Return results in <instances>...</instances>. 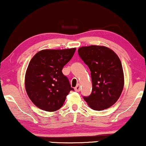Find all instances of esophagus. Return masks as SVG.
Returning <instances> with one entry per match:
<instances>
[{"label":"esophagus","instance_id":"34e87169","mask_svg":"<svg viewBox=\"0 0 146 146\" xmlns=\"http://www.w3.org/2000/svg\"><path fill=\"white\" fill-rule=\"evenodd\" d=\"M75 90L76 92H79V91H80V85L77 84V86L75 88Z\"/></svg>","mask_w":146,"mask_h":146}]
</instances>
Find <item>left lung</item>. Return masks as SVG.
Returning a JSON list of instances; mask_svg holds the SVG:
<instances>
[{
    "instance_id": "obj_1",
    "label": "left lung",
    "mask_w": 146,
    "mask_h": 146,
    "mask_svg": "<svg viewBox=\"0 0 146 146\" xmlns=\"http://www.w3.org/2000/svg\"><path fill=\"white\" fill-rule=\"evenodd\" d=\"M78 54L91 71L92 92L84 97L92 109L103 110L119 100L124 88V73L121 60L104 46L91 45L78 49Z\"/></svg>"
}]
</instances>
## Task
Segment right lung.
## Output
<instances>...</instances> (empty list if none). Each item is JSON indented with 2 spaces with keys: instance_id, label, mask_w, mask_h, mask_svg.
Wrapping results in <instances>:
<instances>
[{
  "instance_id": "add662e5",
  "label": "right lung",
  "mask_w": 146,
  "mask_h": 146,
  "mask_svg": "<svg viewBox=\"0 0 146 146\" xmlns=\"http://www.w3.org/2000/svg\"><path fill=\"white\" fill-rule=\"evenodd\" d=\"M75 50V48L44 49L32 57L25 72V88L29 99L38 108L54 112L63 105L73 89L62 69Z\"/></svg>"
}]
</instances>
